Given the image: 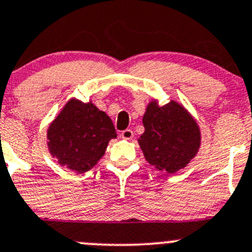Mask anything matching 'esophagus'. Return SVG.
<instances>
[{"label": "esophagus", "mask_w": 252, "mask_h": 252, "mask_svg": "<svg viewBox=\"0 0 252 252\" xmlns=\"http://www.w3.org/2000/svg\"><path fill=\"white\" fill-rule=\"evenodd\" d=\"M121 136L123 139H126V140H130V139L134 136V133H133V130H131V129H126V130L122 131Z\"/></svg>", "instance_id": "obj_1"}]
</instances>
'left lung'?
Returning a JSON list of instances; mask_svg holds the SVG:
<instances>
[{"instance_id":"1","label":"left lung","mask_w":252,"mask_h":252,"mask_svg":"<svg viewBox=\"0 0 252 252\" xmlns=\"http://www.w3.org/2000/svg\"><path fill=\"white\" fill-rule=\"evenodd\" d=\"M139 138L142 154L150 164L173 174L188 166L201 145V133L196 121L180 103L171 100L158 106L152 100L146 107Z\"/></svg>"}]
</instances>
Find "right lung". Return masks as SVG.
Masks as SVG:
<instances>
[{
	"label": "right lung",
	"mask_w": 252,
	"mask_h": 252,
	"mask_svg": "<svg viewBox=\"0 0 252 252\" xmlns=\"http://www.w3.org/2000/svg\"><path fill=\"white\" fill-rule=\"evenodd\" d=\"M117 133L111 118L93 102L70 98L47 129V147L58 163L84 173L100 161Z\"/></svg>",
	"instance_id": "obj_1"
}]
</instances>
